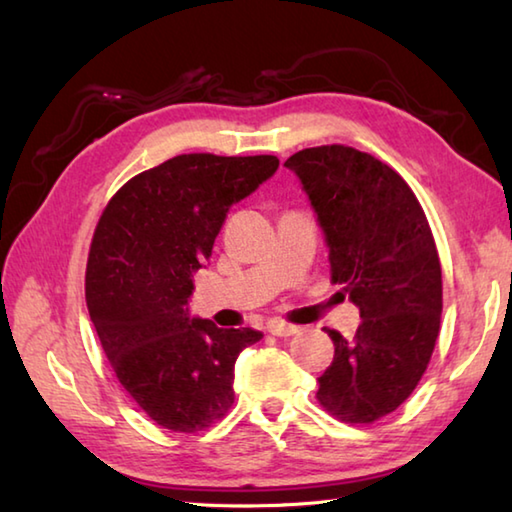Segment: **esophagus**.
Segmentation results:
<instances>
[{
    "instance_id": "34e87169",
    "label": "esophagus",
    "mask_w": 512,
    "mask_h": 512,
    "mask_svg": "<svg viewBox=\"0 0 512 512\" xmlns=\"http://www.w3.org/2000/svg\"><path fill=\"white\" fill-rule=\"evenodd\" d=\"M268 332L273 334V336H292V334L299 332V328H297V325H290V323L270 321V323H268Z\"/></svg>"
}]
</instances>
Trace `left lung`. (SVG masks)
<instances>
[{"label": "left lung", "instance_id": "left-lung-1", "mask_svg": "<svg viewBox=\"0 0 512 512\" xmlns=\"http://www.w3.org/2000/svg\"><path fill=\"white\" fill-rule=\"evenodd\" d=\"M284 167L317 213L332 281L363 319L352 341L325 330L334 361L317 398L343 422H374L411 396L436 347L442 270L429 222L409 184L354 147L303 149Z\"/></svg>", "mask_w": 512, "mask_h": 512}]
</instances>
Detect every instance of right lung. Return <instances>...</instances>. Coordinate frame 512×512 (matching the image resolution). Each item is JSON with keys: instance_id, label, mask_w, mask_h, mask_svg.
Wrapping results in <instances>:
<instances>
[{"instance_id": "1", "label": "right lung", "mask_w": 512, "mask_h": 512, "mask_svg": "<svg viewBox=\"0 0 512 512\" xmlns=\"http://www.w3.org/2000/svg\"><path fill=\"white\" fill-rule=\"evenodd\" d=\"M277 167V156H176L123 184L96 226L90 319L116 378L160 427L202 431L233 405L237 356L264 334L191 317L193 273L228 209Z\"/></svg>"}]
</instances>
